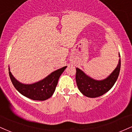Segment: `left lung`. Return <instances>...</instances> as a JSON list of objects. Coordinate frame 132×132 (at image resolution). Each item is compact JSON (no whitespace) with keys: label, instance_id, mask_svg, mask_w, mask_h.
<instances>
[{"label":"left lung","instance_id":"obj_1","mask_svg":"<svg viewBox=\"0 0 132 132\" xmlns=\"http://www.w3.org/2000/svg\"><path fill=\"white\" fill-rule=\"evenodd\" d=\"M120 57V54H119ZM120 69V58L117 67L107 78L97 80L91 78L79 68H76V80L80 92L89 98H96L108 92L116 82Z\"/></svg>","mask_w":132,"mask_h":132}]
</instances>
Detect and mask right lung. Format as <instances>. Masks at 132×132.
<instances>
[{"label": "right lung", "mask_w": 132, "mask_h": 132, "mask_svg": "<svg viewBox=\"0 0 132 132\" xmlns=\"http://www.w3.org/2000/svg\"><path fill=\"white\" fill-rule=\"evenodd\" d=\"M67 66H64L52 72L45 78L32 84H24L18 82L10 71L9 76L13 85L21 94L33 100L44 101L52 96L58 84L60 76Z\"/></svg>", "instance_id": "1"}]
</instances>
